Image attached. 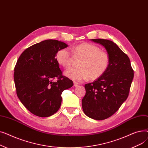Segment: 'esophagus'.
Listing matches in <instances>:
<instances>
[{
  "mask_svg": "<svg viewBox=\"0 0 148 148\" xmlns=\"http://www.w3.org/2000/svg\"><path fill=\"white\" fill-rule=\"evenodd\" d=\"M74 86L75 87H77L78 86H79V83L75 82H74Z\"/></svg>",
  "mask_w": 148,
  "mask_h": 148,
  "instance_id": "esophagus-1",
  "label": "esophagus"
}]
</instances>
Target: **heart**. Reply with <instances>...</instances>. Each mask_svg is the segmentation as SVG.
<instances>
[{"instance_id":"b5f03b06","label":"heart","mask_w":148,"mask_h":148,"mask_svg":"<svg viewBox=\"0 0 148 148\" xmlns=\"http://www.w3.org/2000/svg\"><path fill=\"white\" fill-rule=\"evenodd\" d=\"M76 56L83 57L78 68H71L65 72L70 79L82 82L88 79H96L103 75L108 65V57L106 53L99 50L97 46L89 43H83L73 49ZM58 63L68 68L71 66L73 61L72 53L68 49L59 50L56 53Z\"/></svg>"}]
</instances>
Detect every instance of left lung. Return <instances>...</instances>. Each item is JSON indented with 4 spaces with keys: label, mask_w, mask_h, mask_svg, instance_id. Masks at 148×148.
<instances>
[{
    "label": "left lung",
    "mask_w": 148,
    "mask_h": 148,
    "mask_svg": "<svg viewBox=\"0 0 148 148\" xmlns=\"http://www.w3.org/2000/svg\"><path fill=\"white\" fill-rule=\"evenodd\" d=\"M90 40L106 49L108 65L97 80L84 85L86 94L82 101V108L90 118L104 120L117 112L127 99L134 71L128 56L114 42L104 39Z\"/></svg>",
    "instance_id": "1"
}]
</instances>
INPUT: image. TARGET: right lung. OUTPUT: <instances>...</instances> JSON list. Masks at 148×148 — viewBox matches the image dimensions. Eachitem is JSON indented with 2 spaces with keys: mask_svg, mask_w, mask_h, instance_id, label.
Masks as SVG:
<instances>
[{
  "mask_svg": "<svg viewBox=\"0 0 148 148\" xmlns=\"http://www.w3.org/2000/svg\"><path fill=\"white\" fill-rule=\"evenodd\" d=\"M68 46L56 40H44L26 49L17 62L14 80L17 97L36 116L49 117L58 112L62 92L73 86L56 59L57 52ZM56 78L57 81L53 82Z\"/></svg>",
  "mask_w": 148,
  "mask_h": 148,
  "instance_id": "obj_1",
  "label": "right lung"
}]
</instances>
